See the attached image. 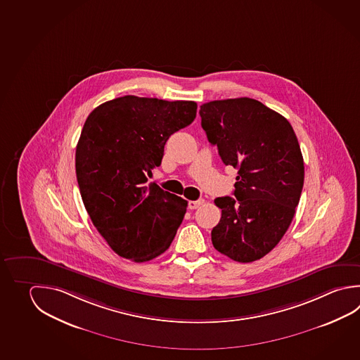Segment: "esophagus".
<instances>
[{
	"instance_id": "esophagus-1",
	"label": "esophagus",
	"mask_w": 360,
	"mask_h": 360,
	"mask_svg": "<svg viewBox=\"0 0 360 360\" xmlns=\"http://www.w3.org/2000/svg\"><path fill=\"white\" fill-rule=\"evenodd\" d=\"M204 199H198V200H190L189 202V210H196L199 208L200 205H203Z\"/></svg>"
}]
</instances>
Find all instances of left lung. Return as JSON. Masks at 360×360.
Returning a JSON list of instances; mask_svg holds the SVG:
<instances>
[{
	"mask_svg": "<svg viewBox=\"0 0 360 360\" xmlns=\"http://www.w3.org/2000/svg\"><path fill=\"white\" fill-rule=\"evenodd\" d=\"M199 114L223 164L238 170L235 196L214 200L222 217L212 243L235 262H255L279 243L300 203L304 165L298 139L287 119L255 98L210 101Z\"/></svg>",
	"mask_w": 360,
	"mask_h": 360,
	"instance_id": "1",
	"label": "left lung"
}]
</instances>
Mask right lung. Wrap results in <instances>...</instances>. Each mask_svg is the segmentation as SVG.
<instances>
[{"mask_svg":"<svg viewBox=\"0 0 360 360\" xmlns=\"http://www.w3.org/2000/svg\"><path fill=\"white\" fill-rule=\"evenodd\" d=\"M194 101L127 95L90 112L76 147L86 210L114 252L143 262L170 248L188 202L147 184L171 134L191 124Z\"/></svg>","mask_w":360,"mask_h":360,"instance_id":"1","label":"right lung"}]
</instances>
